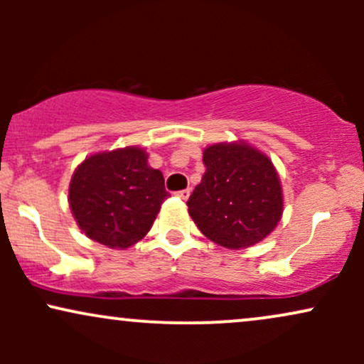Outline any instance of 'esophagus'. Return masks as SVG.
I'll return each mask as SVG.
<instances>
[{"instance_id": "esophagus-1", "label": "esophagus", "mask_w": 364, "mask_h": 364, "mask_svg": "<svg viewBox=\"0 0 364 364\" xmlns=\"http://www.w3.org/2000/svg\"><path fill=\"white\" fill-rule=\"evenodd\" d=\"M190 193H191V190H190V188H186V190L176 191V196H179V198H181V200H188V196H190Z\"/></svg>"}]
</instances>
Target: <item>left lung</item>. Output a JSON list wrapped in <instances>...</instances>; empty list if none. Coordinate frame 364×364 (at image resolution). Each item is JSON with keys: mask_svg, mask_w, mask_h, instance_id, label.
Returning a JSON list of instances; mask_svg holds the SVG:
<instances>
[{"mask_svg": "<svg viewBox=\"0 0 364 364\" xmlns=\"http://www.w3.org/2000/svg\"><path fill=\"white\" fill-rule=\"evenodd\" d=\"M202 183L186 205L203 236L240 250L269 236L282 215L281 181L272 162L245 144H217L203 152Z\"/></svg>", "mask_w": 364, "mask_h": 364, "instance_id": "left-lung-1", "label": "left lung"}]
</instances>
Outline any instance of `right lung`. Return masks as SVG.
I'll return each mask as SVG.
<instances>
[{
  "mask_svg": "<svg viewBox=\"0 0 364 364\" xmlns=\"http://www.w3.org/2000/svg\"><path fill=\"white\" fill-rule=\"evenodd\" d=\"M168 196L162 173L149 168L147 154L136 147L85 159L70 183L75 220L90 240L109 248L140 241Z\"/></svg>",
  "mask_w": 364,
  "mask_h": 364,
  "instance_id": "1",
  "label": "right lung"
}]
</instances>
